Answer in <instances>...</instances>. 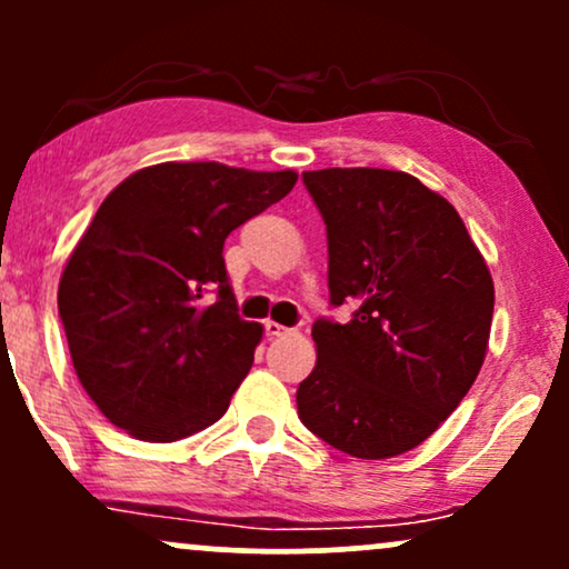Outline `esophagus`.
Returning a JSON list of instances; mask_svg holds the SVG:
<instances>
[{"label": "esophagus", "instance_id": "obj_1", "mask_svg": "<svg viewBox=\"0 0 569 569\" xmlns=\"http://www.w3.org/2000/svg\"><path fill=\"white\" fill-rule=\"evenodd\" d=\"M264 335L270 337V339H276V337H286V335H289V329H286V326L276 323V321H264Z\"/></svg>", "mask_w": 569, "mask_h": 569}]
</instances>
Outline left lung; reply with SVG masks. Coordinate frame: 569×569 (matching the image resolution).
Instances as JSON below:
<instances>
[{"instance_id":"left-lung-1","label":"left lung","mask_w":569,"mask_h":569,"mask_svg":"<svg viewBox=\"0 0 569 569\" xmlns=\"http://www.w3.org/2000/svg\"><path fill=\"white\" fill-rule=\"evenodd\" d=\"M302 181L326 224L331 305L356 312L312 323L318 361L297 390L299 420L361 460L403 455L485 363L492 276L452 202L415 176L323 168Z\"/></svg>"}]
</instances>
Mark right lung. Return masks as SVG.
<instances>
[{"label":"right lung","instance_id":"right-lung-1","mask_svg":"<svg viewBox=\"0 0 569 569\" xmlns=\"http://www.w3.org/2000/svg\"><path fill=\"white\" fill-rule=\"evenodd\" d=\"M293 184V171L160 162L107 194L63 267L58 316L77 377L112 426L168 443L224 415L262 326L238 316L221 251Z\"/></svg>","mask_w":569,"mask_h":569}]
</instances>
